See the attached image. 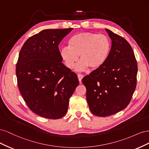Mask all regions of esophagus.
Masks as SVG:
<instances>
[{"mask_svg":"<svg viewBox=\"0 0 149 149\" xmlns=\"http://www.w3.org/2000/svg\"><path fill=\"white\" fill-rule=\"evenodd\" d=\"M78 78L79 83H81V80H82V79L83 78V75L81 74H78Z\"/></svg>","mask_w":149,"mask_h":149,"instance_id":"esophagus-1","label":"esophagus"}]
</instances>
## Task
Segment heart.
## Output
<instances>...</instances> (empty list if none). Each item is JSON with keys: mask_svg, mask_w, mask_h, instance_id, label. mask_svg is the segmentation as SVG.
I'll list each match as a JSON object with an SVG mask.
<instances>
[{"mask_svg": "<svg viewBox=\"0 0 149 149\" xmlns=\"http://www.w3.org/2000/svg\"><path fill=\"white\" fill-rule=\"evenodd\" d=\"M69 47H63L60 54L65 66L73 68L79 55L81 60L76 66L78 70H85L89 67L95 70L107 61L111 51L112 44L107 35L94 33H79L70 38Z\"/></svg>", "mask_w": 149, "mask_h": 149, "instance_id": "1", "label": "heart"}]
</instances>
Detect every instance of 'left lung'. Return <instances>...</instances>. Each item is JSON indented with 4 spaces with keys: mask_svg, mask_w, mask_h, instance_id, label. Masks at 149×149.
<instances>
[{
    "mask_svg": "<svg viewBox=\"0 0 149 149\" xmlns=\"http://www.w3.org/2000/svg\"><path fill=\"white\" fill-rule=\"evenodd\" d=\"M106 31L112 40L109 56L102 66L82 79L89 109L100 117L113 115L128 106L137 86L138 69L129 42L109 29Z\"/></svg>",
    "mask_w": 149,
    "mask_h": 149,
    "instance_id": "obj_1",
    "label": "left lung"
}]
</instances>
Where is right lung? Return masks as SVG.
Instances as JSON below:
<instances>
[{
    "mask_svg": "<svg viewBox=\"0 0 149 149\" xmlns=\"http://www.w3.org/2000/svg\"><path fill=\"white\" fill-rule=\"evenodd\" d=\"M73 29L43 30L26 40L19 53L16 64L19 91L29 109L45 118L65 116L79 85L76 74L61 62L58 48Z\"/></svg>",
    "mask_w": 149,
    "mask_h": 149,
    "instance_id": "obj_1",
    "label": "right lung"
}]
</instances>
